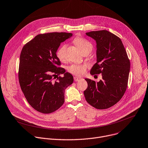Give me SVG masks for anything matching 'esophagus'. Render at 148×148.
<instances>
[{"mask_svg": "<svg viewBox=\"0 0 148 148\" xmlns=\"http://www.w3.org/2000/svg\"><path fill=\"white\" fill-rule=\"evenodd\" d=\"M81 78H79V77H74V81L75 82H78V81H80V80H81Z\"/></svg>", "mask_w": 148, "mask_h": 148, "instance_id": "34e87169", "label": "esophagus"}]
</instances>
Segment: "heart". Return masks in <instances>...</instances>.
<instances>
[{"instance_id":"b5f03b06","label":"heart","mask_w":148,"mask_h":148,"mask_svg":"<svg viewBox=\"0 0 148 148\" xmlns=\"http://www.w3.org/2000/svg\"><path fill=\"white\" fill-rule=\"evenodd\" d=\"M73 42L83 53L86 51L90 52L92 49V44L88 40L82 37L77 36L73 40ZM66 48V45L62 44L60 47L57 51V56L61 61H64L65 60ZM67 70L70 73L75 75L80 76L86 73L87 65L86 64H73L69 65L67 68Z\"/></svg>"}]
</instances>
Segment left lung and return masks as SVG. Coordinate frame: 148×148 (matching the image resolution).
<instances>
[{
    "label": "left lung",
    "mask_w": 148,
    "mask_h": 148,
    "mask_svg": "<svg viewBox=\"0 0 148 148\" xmlns=\"http://www.w3.org/2000/svg\"><path fill=\"white\" fill-rule=\"evenodd\" d=\"M86 34L96 42V63L91 75L101 74L96 83L86 78L88 83L84 95L88 103L97 109H106L116 104L124 95L130 71V61L121 39L106 30Z\"/></svg>",
    "instance_id": "8db88e82"
}]
</instances>
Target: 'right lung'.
<instances>
[{
  "label": "right lung",
  "instance_id": "1",
  "mask_svg": "<svg viewBox=\"0 0 148 148\" xmlns=\"http://www.w3.org/2000/svg\"><path fill=\"white\" fill-rule=\"evenodd\" d=\"M71 33L52 32L36 35L23 47L19 61V81L23 95L34 109L42 113L55 112L64 103L65 88L73 84V76L58 66L60 44ZM63 74L53 81V77Z\"/></svg>",
  "mask_w": 148,
  "mask_h": 148
}]
</instances>
